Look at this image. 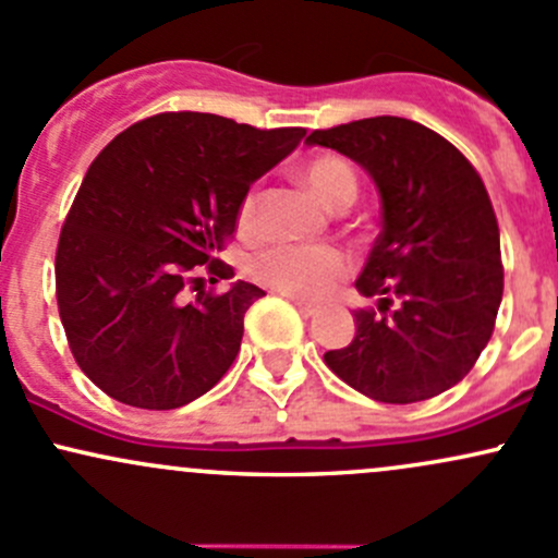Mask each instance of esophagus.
<instances>
[{"mask_svg":"<svg viewBox=\"0 0 558 558\" xmlns=\"http://www.w3.org/2000/svg\"><path fill=\"white\" fill-rule=\"evenodd\" d=\"M292 303H295V308L301 311L303 316L319 314V305H316V303H305V301H301V298H292Z\"/></svg>","mask_w":558,"mask_h":558,"instance_id":"34e87169","label":"esophagus"}]
</instances>
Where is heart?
<instances>
[{
  "label": "heart",
  "mask_w": 558,
  "mask_h": 558,
  "mask_svg": "<svg viewBox=\"0 0 558 558\" xmlns=\"http://www.w3.org/2000/svg\"><path fill=\"white\" fill-rule=\"evenodd\" d=\"M301 181L311 194L327 207L343 209L356 199V175L345 159L335 154H322L301 167ZM257 189H250L236 207V229L247 236L257 231ZM351 263L335 247H298V244H279L266 250L253 260L250 274L268 290L290 298L316 301L325 298L340 279L349 274Z\"/></svg>",
  "instance_id": "heart-1"
}]
</instances>
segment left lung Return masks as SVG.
Wrapping results in <instances>:
<instances>
[{
    "label": "left lung",
    "mask_w": 558,
    "mask_h": 558,
    "mask_svg": "<svg viewBox=\"0 0 558 558\" xmlns=\"http://www.w3.org/2000/svg\"><path fill=\"white\" fill-rule=\"evenodd\" d=\"M305 143L362 165L383 202L356 279L381 314L353 311L356 335L325 364L383 404L439 397L471 373L502 301L500 231L482 178L447 137L401 117L314 130Z\"/></svg>",
    "instance_id": "8db88e82"
}]
</instances>
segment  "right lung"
<instances>
[{"instance_id":"1","label":"right lung","mask_w":558,"mask_h":558,"mask_svg":"<svg viewBox=\"0 0 558 558\" xmlns=\"http://www.w3.org/2000/svg\"><path fill=\"white\" fill-rule=\"evenodd\" d=\"M303 135L167 111L95 157L58 239L56 298L69 349L100 391L175 410L229 373L244 314L266 292L242 279L194 303L181 292L202 271L233 277L215 255L236 229L239 202Z\"/></svg>"}]
</instances>
